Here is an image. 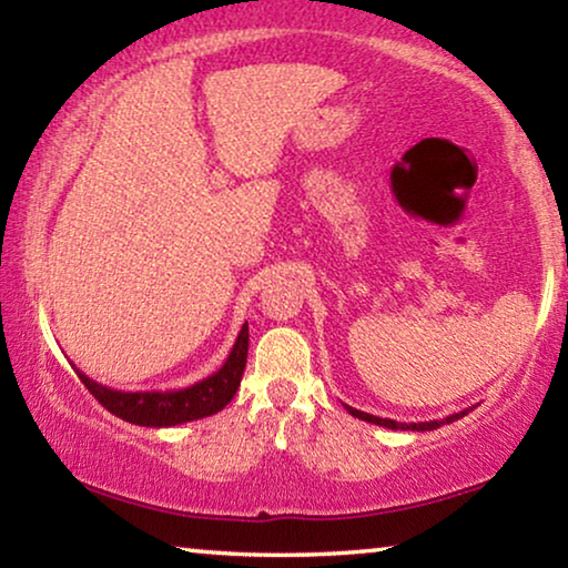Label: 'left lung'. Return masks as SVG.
Masks as SVG:
<instances>
[{
    "label": "left lung",
    "mask_w": 568,
    "mask_h": 568,
    "mask_svg": "<svg viewBox=\"0 0 568 568\" xmlns=\"http://www.w3.org/2000/svg\"><path fill=\"white\" fill-rule=\"evenodd\" d=\"M346 410H349L354 418L367 420V423H375V426H383V428H393V430H434V428H438V426H444V423H454L456 418L467 416V413H469V408H467V410H462V413H454V416H446L444 420L397 423V420H393V418H377V416H372V413H362V410H357V408H349V405H346Z\"/></svg>",
    "instance_id": "obj_1"
}]
</instances>
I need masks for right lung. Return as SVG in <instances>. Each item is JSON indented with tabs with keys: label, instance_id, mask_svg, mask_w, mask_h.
<instances>
[{
	"label": "right lung",
	"instance_id": "add662e5",
	"mask_svg": "<svg viewBox=\"0 0 568 568\" xmlns=\"http://www.w3.org/2000/svg\"><path fill=\"white\" fill-rule=\"evenodd\" d=\"M247 346H250V328L247 324L242 326L240 336L232 346L230 357L214 375L206 379H199L196 385L181 387V390H140V393H124L106 387L83 375L75 367V375L87 390L104 405L109 413H114L116 418L134 426H148V428H168L178 426V423L199 420L206 416H214L226 403L236 395V387L242 383L244 365H247Z\"/></svg>",
	"mask_w": 568,
	"mask_h": 568
}]
</instances>
